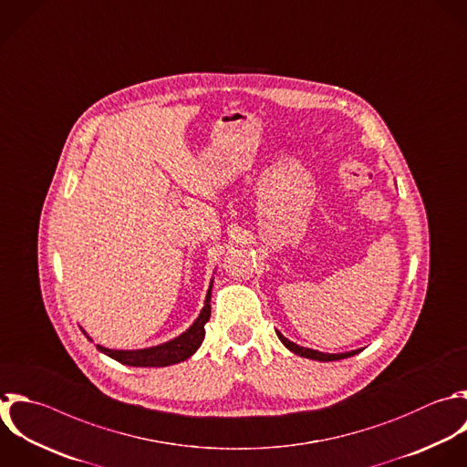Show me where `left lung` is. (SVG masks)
Masks as SVG:
<instances>
[{
	"label": "left lung",
	"mask_w": 467,
	"mask_h": 467,
	"mask_svg": "<svg viewBox=\"0 0 467 467\" xmlns=\"http://www.w3.org/2000/svg\"><path fill=\"white\" fill-rule=\"evenodd\" d=\"M277 332V330H275ZM277 337L281 339V343L292 350L294 354L297 356H303V358H308V359H317V361H334V359H343V358H348V356H354L358 354L359 350H350V352H341V354H327V352H317V350H312V348H305V347H299L296 343H292L290 339H286L281 332H277Z\"/></svg>",
	"instance_id": "obj_1"
}]
</instances>
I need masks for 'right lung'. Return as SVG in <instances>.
Returning a JSON list of instances; mask_svg holds the SVG:
<instances>
[{"mask_svg":"<svg viewBox=\"0 0 467 467\" xmlns=\"http://www.w3.org/2000/svg\"><path fill=\"white\" fill-rule=\"evenodd\" d=\"M210 299H212V285L208 288L206 301H204V306H202L197 321L184 334H181L179 337H175L168 343L150 347V348H140V350H113V348H106L102 345H97V348L100 352L108 354L109 358L120 361L124 365H130V367H168L173 363H181V361L188 359L192 354H195V350L201 347V343L204 339V325L210 319V310H212Z\"/></svg>","mask_w":467,"mask_h":467,"instance_id":"right-lung-1","label":"right lung"}]
</instances>
